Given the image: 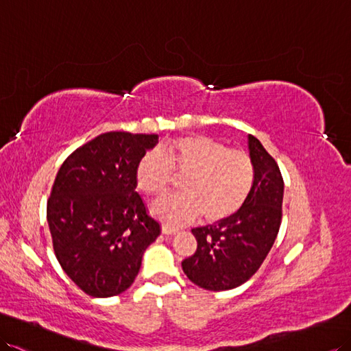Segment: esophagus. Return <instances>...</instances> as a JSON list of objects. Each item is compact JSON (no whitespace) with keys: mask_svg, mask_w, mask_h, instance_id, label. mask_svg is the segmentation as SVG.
I'll list each match as a JSON object with an SVG mask.
<instances>
[{"mask_svg":"<svg viewBox=\"0 0 351 351\" xmlns=\"http://www.w3.org/2000/svg\"><path fill=\"white\" fill-rule=\"evenodd\" d=\"M177 228H174V226H171V225H162V234H165V235H173V234H176L177 232Z\"/></svg>","mask_w":351,"mask_h":351,"instance_id":"obj_1","label":"esophagus"}]
</instances>
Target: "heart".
Returning <instances> with one entry per match:
<instances>
[{"label": "heart", "instance_id": "1", "mask_svg": "<svg viewBox=\"0 0 351 351\" xmlns=\"http://www.w3.org/2000/svg\"><path fill=\"white\" fill-rule=\"evenodd\" d=\"M173 173L183 174V192L162 196L152 211L167 223L182 225L198 215L205 221L228 219L243 207L254 183V164L243 150L202 134L182 135L168 140L160 150L150 149L135 167L136 187L146 195L164 193L173 182Z\"/></svg>", "mask_w": 351, "mask_h": 351}]
</instances>
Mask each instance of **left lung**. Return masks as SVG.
<instances>
[{"label":"left lung","instance_id":"8db88e82","mask_svg":"<svg viewBox=\"0 0 351 351\" xmlns=\"http://www.w3.org/2000/svg\"><path fill=\"white\" fill-rule=\"evenodd\" d=\"M254 183L235 215L215 225L193 228L196 252L182 262L184 274L205 290H229L261 268L281 225L285 182L276 159L249 135Z\"/></svg>","mask_w":351,"mask_h":351}]
</instances>
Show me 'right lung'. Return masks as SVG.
<instances>
[{"instance_id": "add662e5", "label": "right lung", "mask_w": 351, "mask_h": 351, "mask_svg": "<svg viewBox=\"0 0 351 351\" xmlns=\"http://www.w3.org/2000/svg\"><path fill=\"white\" fill-rule=\"evenodd\" d=\"M156 143V134L106 132L75 149L58 171L47 199L53 250L89 296L125 292L160 234L135 191L136 162Z\"/></svg>"}]
</instances>
